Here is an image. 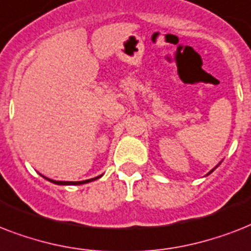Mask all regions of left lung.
I'll return each instance as SVG.
<instances>
[{"instance_id": "8db88e82", "label": "left lung", "mask_w": 251, "mask_h": 251, "mask_svg": "<svg viewBox=\"0 0 251 251\" xmlns=\"http://www.w3.org/2000/svg\"><path fill=\"white\" fill-rule=\"evenodd\" d=\"M219 164H220V163H219ZM219 164H218V165H216V167H215V168H214V169H212V171H210V172H208V173H207V176L210 175V173H212V172H214V171H215V169H216V168H218V167H219Z\"/></svg>"}]
</instances>
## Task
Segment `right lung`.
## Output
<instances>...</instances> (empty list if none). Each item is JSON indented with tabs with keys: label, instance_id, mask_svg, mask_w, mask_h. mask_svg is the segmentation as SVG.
<instances>
[{
	"label": "right lung",
	"instance_id": "right-lung-1",
	"mask_svg": "<svg viewBox=\"0 0 251 251\" xmlns=\"http://www.w3.org/2000/svg\"><path fill=\"white\" fill-rule=\"evenodd\" d=\"M102 175L98 176V177H94V178H90V179H84V181H56V179H50V178H47V177H44L45 179H48L49 182L52 183H56V185H83V183H87V182H91V181H95V179L100 178Z\"/></svg>",
	"mask_w": 251,
	"mask_h": 251
}]
</instances>
